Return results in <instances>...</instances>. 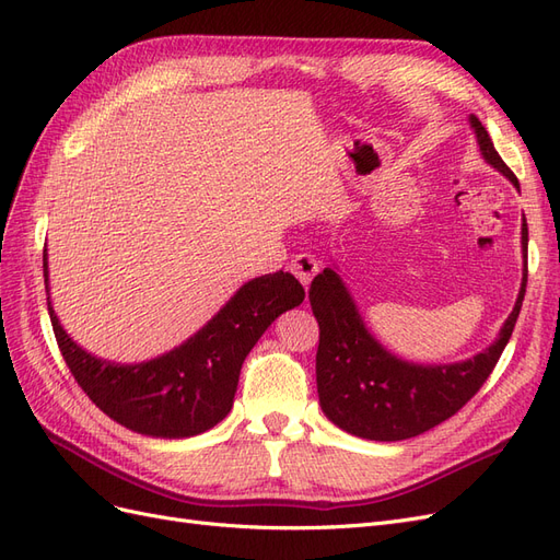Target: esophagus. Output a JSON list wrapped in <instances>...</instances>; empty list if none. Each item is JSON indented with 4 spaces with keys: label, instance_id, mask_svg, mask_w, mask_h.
<instances>
[{
    "label": "esophagus",
    "instance_id": "34e87169",
    "mask_svg": "<svg viewBox=\"0 0 560 560\" xmlns=\"http://www.w3.org/2000/svg\"><path fill=\"white\" fill-rule=\"evenodd\" d=\"M290 270L301 280L303 287H308L313 276L319 270V264H317L315 257H311V254H296V257L290 264Z\"/></svg>",
    "mask_w": 560,
    "mask_h": 560
}]
</instances>
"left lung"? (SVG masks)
Masks as SVG:
<instances>
[{
    "label": "left lung",
    "mask_w": 560,
    "mask_h": 560,
    "mask_svg": "<svg viewBox=\"0 0 560 560\" xmlns=\"http://www.w3.org/2000/svg\"><path fill=\"white\" fill-rule=\"evenodd\" d=\"M469 121L477 132L483 159L504 177H510L518 189L516 175L500 159L488 130L477 116H469ZM523 254L528 257L525 219ZM525 282H528V266H525L516 306L493 346L467 362L420 366L397 360L366 331L346 284L331 268H325L313 278L308 290L311 308L319 325L315 374L322 411L334 425L374 442L411 439L448 420L493 374L516 327Z\"/></svg>",
    "instance_id": "left-lung-1"
}]
</instances>
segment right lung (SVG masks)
Returning <instances> with one entry per match:
<instances>
[{
    "label": "right lung",
    "instance_id": "obj_1",
    "mask_svg": "<svg viewBox=\"0 0 560 560\" xmlns=\"http://www.w3.org/2000/svg\"><path fill=\"white\" fill-rule=\"evenodd\" d=\"M44 278L48 280L46 249ZM306 296L292 273L243 284L184 346L142 364H114L81 350L50 308L58 348L79 387L100 411L147 436L182 439L214 428L233 406L243 362L270 322Z\"/></svg>",
    "mask_w": 560,
    "mask_h": 560
}]
</instances>
